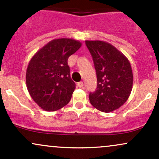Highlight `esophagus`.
Here are the masks:
<instances>
[{"label": "esophagus", "mask_w": 159, "mask_h": 159, "mask_svg": "<svg viewBox=\"0 0 159 159\" xmlns=\"http://www.w3.org/2000/svg\"><path fill=\"white\" fill-rule=\"evenodd\" d=\"M78 87H80V88H84V83L82 81L78 82Z\"/></svg>", "instance_id": "34e87169"}]
</instances>
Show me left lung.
Segmentation results:
<instances>
[{
    "label": "left lung",
    "mask_w": 159,
    "mask_h": 159,
    "mask_svg": "<svg viewBox=\"0 0 159 159\" xmlns=\"http://www.w3.org/2000/svg\"><path fill=\"white\" fill-rule=\"evenodd\" d=\"M93 61L97 87L90 93L91 105L98 111L109 113L121 107L130 96L133 74L129 60L110 43L85 41Z\"/></svg>",
    "instance_id": "left-lung-1"
}]
</instances>
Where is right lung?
I'll use <instances>...</instances> for the list:
<instances>
[{"label":"right lung","mask_w":159,"mask_h":159,"mask_svg":"<svg viewBox=\"0 0 159 159\" xmlns=\"http://www.w3.org/2000/svg\"><path fill=\"white\" fill-rule=\"evenodd\" d=\"M81 43L72 39H56L34 54L26 72L27 90L43 110L57 111L69 102L75 89L68 66L69 56Z\"/></svg>","instance_id":"right-lung-1"}]
</instances>
